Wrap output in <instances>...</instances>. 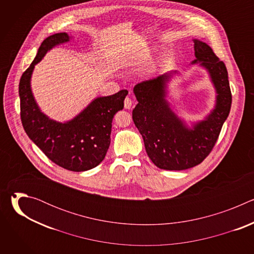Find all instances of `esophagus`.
<instances>
[{
  "instance_id": "34e87169",
  "label": "esophagus",
  "mask_w": 254,
  "mask_h": 254,
  "mask_svg": "<svg viewBox=\"0 0 254 254\" xmlns=\"http://www.w3.org/2000/svg\"><path fill=\"white\" fill-rule=\"evenodd\" d=\"M131 106H132V100L129 97H126V99H125V108H127V110H130Z\"/></svg>"
}]
</instances>
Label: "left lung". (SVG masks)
Here are the masks:
<instances>
[{
    "mask_svg": "<svg viewBox=\"0 0 254 254\" xmlns=\"http://www.w3.org/2000/svg\"><path fill=\"white\" fill-rule=\"evenodd\" d=\"M196 59L204 67L216 91L214 110L205 120L189 127L171 108L166 99L168 83L178 72H167L133 87L137 104L132 120L142 136L152 162L160 169L181 171L193 168L210 154L219 136L231 107V91L225 64L206 43L194 39Z\"/></svg>",
    "mask_w": 254,
    "mask_h": 254,
    "instance_id": "1",
    "label": "left lung"
}]
</instances>
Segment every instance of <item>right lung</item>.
<instances>
[{
  "label": "right lung",
  "instance_id": "1",
  "mask_svg": "<svg viewBox=\"0 0 254 254\" xmlns=\"http://www.w3.org/2000/svg\"><path fill=\"white\" fill-rule=\"evenodd\" d=\"M70 38L65 32L47 37L22 74L19 83L21 121L30 139L48 159L66 170L83 172L103 161L111 144L113 119L124 108L128 91L123 89L110 96L96 97L79 115L65 123L53 121L43 114L31 89L34 67L49 50L69 42Z\"/></svg>",
  "mask_w": 254,
  "mask_h": 254
}]
</instances>
